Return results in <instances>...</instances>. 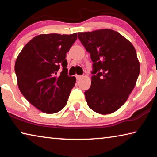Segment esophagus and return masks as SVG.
<instances>
[{"mask_svg": "<svg viewBox=\"0 0 157 157\" xmlns=\"http://www.w3.org/2000/svg\"><path fill=\"white\" fill-rule=\"evenodd\" d=\"M75 77H76L77 79H78V80H79V79H80L83 76H82V75H76Z\"/></svg>", "mask_w": 157, "mask_h": 157, "instance_id": "1", "label": "esophagus"}]
</instances>
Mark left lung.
<instances>
[{"label": "left lung", "instance_id": "8db88e82", "mask_svg": "<svg viewBox=\"0 0 157 157\" xmlns=\"http://www.w3.org/2000/svg\"><path fill=\"white\" fill-rule=\"evenodd\" d=\"M78 38L93 62L91 85L84 92L89 107L100 114L114 112L134 89L140 63L133 45L110 29L79 33Z\"/></svg>", "mask_w": 157, "mask_h": 157}]
</instances>
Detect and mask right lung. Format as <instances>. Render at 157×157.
I'll return each mask as SVG.
<instances>
[{
  "mask_svg": "<svg viewBox=\"0 0 157 157\" xmlns=\"http://www.w3.org/2000/svg\"><path fill=\"white\" fill-rule=\"evenodd\" d=\"M78 34H40L23 47L15 63L18 86L34 107L46 113L65 107L76 78L68 75L66 52ZM62 65L60 74L58 71Z\"/></svg>",
  "mask_w": 157,
  "mask_h": 157,
  "instance_id": "obj_1",
  "label": "right lung"
}]
</instances>
